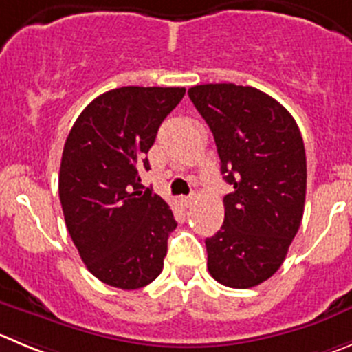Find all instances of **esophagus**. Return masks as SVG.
I'll return each instance as SVG.
<instances>
[{
  "instance_id": "esophagus-1",
  "label": "esophagus",
  "mask_w": 352,
  "mask_h": 352,
  "mask_svg": "<svg viewBox=\"0 0 352 352\" xmlns=\"http://www.w3.org/2000/svg\"><path fill=\"white\" fill-rule=\"evenodd\" d=\"M193 202H195V197H193V195L183 197V199H182V204H183V206H185V207H192Z\"/></svg>"
}]
</instances>
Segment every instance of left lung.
I'll use <instances>...</instances> for the list:
<instances>
[{"label":"left lung","instance_id":"left-lung-1","mask_svg":"<svg viewBox=\"0 0 352 352\" xmlns=\"http://www.w3.org/2000/svg\"><path fill=\"white\" fill-rule=\"evenodd\" d=\"M216 142L224 195V223L206 240L216 282L250 289L285 261L306 200V152L289 110L250 86L200 85L188 89Z\"/></svg>","mask_w":352,"mask_h":352}]
</instances>
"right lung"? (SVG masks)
Masks as SVG:
<instances>
[{
    "label": "right lung",
    "instance_id": "obj_1",
    "mask_svg": "<svg viewBox=\"0 0 352 352\" xmlns=\"http://www.w3.org/2000/svg\"><path fill=\"white\" fill-rule=\"evenodd\" d=\"M185 88L124 86L93 100L74 122L62 153L58 195L67 230L89 273L122 290L160 274L173 210L143 190L140 173L167 113Z\"/></svg>",
    "mask_w": 352,
    "mask_h": 352
}]
</instances>
